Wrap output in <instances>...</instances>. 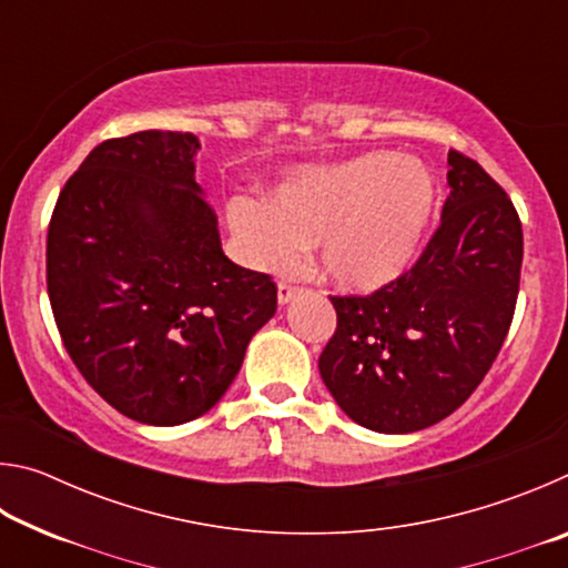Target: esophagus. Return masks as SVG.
Here are the masks:
<instances>
[{"label":"esophagus","instance_id":"1","mask_svg":"<svg viewBox=\"0 0 568 568\" xmlns=\"http://www.w3.org/2000/svg\"><path fill=\"white\" fill-rule=\"evenodd\" d=\"M301 293L297 291V287H293V285H285V283H281L277 285V303L281 305H287V303H293L295 301V295Z\"/></svg>","mask_w":568,"mask_h":568}]
</instances>
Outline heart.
Wrapping results in <instances>:
<instances>
[{"instance_id": "1", "label": "heart", "mask_w": 568, "mask_h": 568, "mask_svg": "<svg viewBox=\"0 0 568 568\" xmlns=\"http://www.w3.org/2000/svg\"><path fill=\"white\" fill-rule=\"evenodd\" d=\"M440 207L426 162L368 152L333 165H303L265 203L237 197L227 225L250 265L285 273L318 247L325 281L351 295L396 285L418 263Z\"/></svg>"}]
</instances>
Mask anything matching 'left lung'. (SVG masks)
<instances>
[{"label":"left lung","mask_w":568,"mask_h":568,"mask_svg":"<svg viewBox=\"0 0 568 568\" xmlns=\"http://www.w3.org/2000/svg\"><path fill=\"white\" fill-rule=\"evenodd\" d=\"M440 227L396 285L331 297L338 328L321 353L325 388L376 434H413L450 416L491 368L514 318L524 233L491 175L448 152Z\"/></svg>","instance_id":"1"}]
</instances>
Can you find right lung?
Segmentation results:
<instances>
[{
	"instance_id": "obj_1",
	"label": "right lung",
	"mask_w": 568,
	"mask_h": 568,
	"mask_svg": "<svg viewBox=\"0 0 568 568\" xmlns=\"http://www.w3.org/2000/svg\"><path fill=\"white\" fill-rule=\"evenodd\" d=\"M200 140L148 130L94 148L47 233V293L84 381L122 416L180 426L225 396L273 318L271 277L223 253Z\"/></svg>"
}]
</instances>
